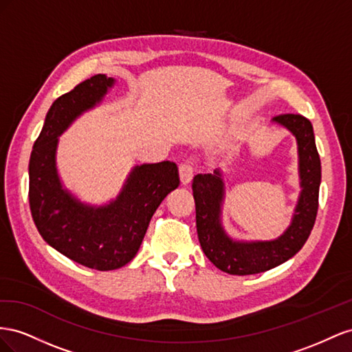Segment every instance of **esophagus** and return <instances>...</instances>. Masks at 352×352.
I'll return each instance as SVG.
<instances>
[{"label":"esophagus","instance_id":"obj_1","mask_svg":"<svg viewBox=\"0 0 352 352\" xmlns=\"http://www.w3.org/2000/svg\"><path fill=\"white\" fill-rule=\"evenodd\" d=\"M179 179H182V184L187 186L192 183L193 179V168L190 166L188 164H182L179 165Z\"/></svg>","mask_w":352,"mask_h":352}]
</instances>
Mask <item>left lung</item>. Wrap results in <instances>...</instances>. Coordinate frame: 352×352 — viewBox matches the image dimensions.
Here are the masks:
<instances>
[{
	"instance_id": "8db88e82",
	"label": "left lung",
	"mask_w": 352,
	"mask_h": 352,
	"mask_svg": "<svg viewBox=\"0 0 352 352\" xmlns=\"http://www.w3.org/2000/svg\"><path fill=\"white\" fill-rule=\"evenodd\" d=\"M273 124L286 128L296 138L300 193L290 226L274 240H236L221 221L226 186L221 169L193 178L196 227L200 246L217 268L233 276L264 273L296 255L314 227L318 209L321 164L313 125L300 115H280Z\"/></svg>"
}]
</instances>
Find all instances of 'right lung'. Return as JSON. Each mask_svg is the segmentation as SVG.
<instances>
[{
  "label": "right lung",
  "mask_w": 352,
  "mask_h": 352,
  "mask_svg": "<svg viewBox=\"0 0 352 352\" xmlns=\"http://www.w3.org/2000/svg\"><path fill=\"white\" fill-rule=\"evenodd\" d=\"M115 82L98 74L58 97L29 159V205L39 234L60 254L98 271L120 268L135 256L155 210L179 186L178 168L169 160L134 166L119 195L100 206L81 202L63 186L58 137L102 103Z\"/></svg>",
  "instance_id": "obj_1"
}]
</instances>
